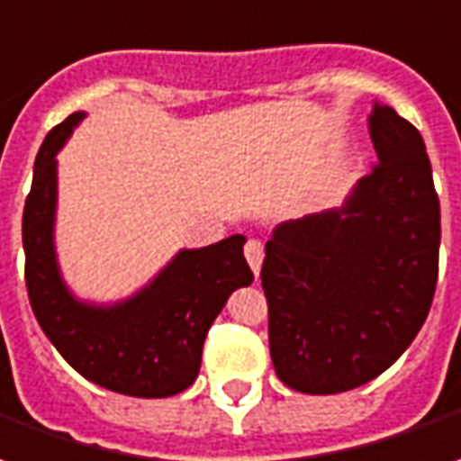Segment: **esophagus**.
Returning <instances> with one entry per match:
<instances>
[{"mask_svg": "<svg viewBox=\"0 0 461 461\" xmlns=\"http://www.w3.org/2000/svg\"><path fill=\"white\" fill-rule=\"evenodd\" d=\"M244 257H247V264H249V269L254 272V276L259 279V272H262V259H264L262 241H257V240L247 241V247H244Z\"/></svg>", "mask_w": 461, "mask_h": 461, "instance_id": "1", "label": "esophagus"}]
</instances>
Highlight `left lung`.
Returning a JSON list of instances; mask_svg holds the SVG:
<instances>
[{
	"mask_svg": "<svg viewBox=\"0 0 461 461\" xmlns=\"http://www.w3.org/2000/svg\"><path fill=\"white\" fill-rule=\"evenodd\" d=\"M379 164L342 207L276 224L262 286L276 376L337 394L397 362L429 314L439 199L424 140L382 102L366 117Z\"/></svg>",
	"mask_w": 461,
	"mask_h": 461,
	"instance_id": "8db88e82",
	"label": "left lung"
}]
</instances>
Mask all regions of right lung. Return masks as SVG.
Instances as JSON below:
<instances>
[{"instance_id":"1","label":"right lung","mask_w":461,"mask_h":461,"mask_svg":"<svg viewBox=\"0 0 461 461\" xmlns=\"http://www.w3.org/2000/svg\"><path fill=\"white\" fill-rule=\"evenodd\" d=\"M86 112H74L41 144L24 204L22 241L27 292L41 331L64 359L99 387L162 399L179 394L199 375L202 347L231 292L252 285L244 234L179 249L130 297L82 299L67 285L57 257V154Z\"/></svg>"}]
</instances>
